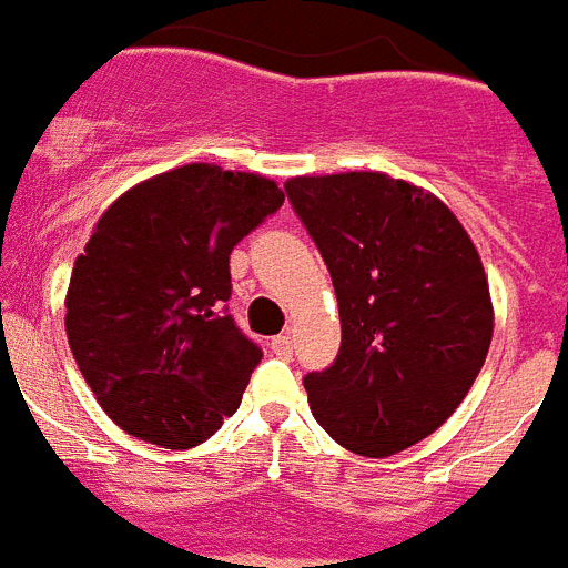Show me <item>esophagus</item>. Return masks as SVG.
<instances>
[{
    "label": "esophagus",
    "mask_w": 568,
    "mask_h": 568,
    "mask_svg": "<svg viewBox=\"0 0 568 568\" xmlns=\"http://www.w3.org/2000/svg\"><path fill=\"white\" fill-rule=\"evenodd\" d=\"M271 349H274L276 356H288V353H292V335H276V338L271 341Z\"/></svg>",
    "instance_id": "obj_1"
}]
</instances>
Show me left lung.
Returning a JSON list of instances; mask_svg holds the SVG:
<instances>
[{"label":"left lung","instance_id":"1","mask_svg":"<svg viewBox=\"0 0 568 568\" xmlns=\"http://www.w3.org/2000/svg\"><path fill=\"white\" fill-rule=\"evenodd\" d=\"M288 201L329 268L338 358L308 373L312 414L364 458H388L444 426L493 341L481 256L455 212L385 172L303 174Z\"/></svg>","mask_w":568,"mask_h":568}]
</instances>
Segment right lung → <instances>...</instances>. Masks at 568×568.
Instances as JSON below:
<instances>
[{
  "instance_id": "add662e5",
  "label": "right lung",
  "mask_w": 568,
  "mask_h": 568,
  "mask_svg": "<svg viewBox=\"0 0 568 568\" xmlns=\"http://www.w3.org/2000/svg\"><path fill=\"white\" fill-rule=\"evenodd\" d=\"M283 201L271 178L189 163L95 221L69 276L67 338L122 432L192 449L236 414L262 349L224 308L230 253Z\"/></svg>"
}]
</instances>
